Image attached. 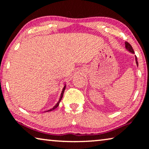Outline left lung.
Instances as JSON below:
<instances>
[{
	"instance_id": "1",
	"label": "left lung",
	"mask_w": 149,
	"mask_h": 149,
	"mask_svg": "<svg viewBox=\"0 0 149 149\" xmlns=\"http://www.w3.org/2000/svg\"><path fill=\"white\" fill-rule=\"evenodd\" d=\"M125 49H126L127 51L130 52L132 53H134V50L132 49V46L130 45V44L127 42H125ZM135 59H136V65L137 66H138V61H137V57L136 56H135Z\"/></svg>"
}]
</instances>
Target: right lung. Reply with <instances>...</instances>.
I'll use <instances>...</instances> for the list:
<instances>
[{
    "label": "right lung",
    "mask_w": 149,
    "mask_h": 149,
    "mask_svg": "<svg viewBox=\"0 0 149 149\" xmlns=\"http://www.w3.org/2000/svg\"><path fill=\"white\" fill-rule=\"evenodd\" d=\"M65 87H66V85H65L64 86V87H63V91H62V92H61V96H60V98H59V100H58V101L57 102V103H56L55 105H54L53 108H51V109H49V110H47V111H45L44 112H49V111H53L54 109H55L58 106V104H59V102H61V99H62V98H63V93H64V91H65Z\"/></svg>",
    "instance_id": "right-lung-1"
}]
</instances>
